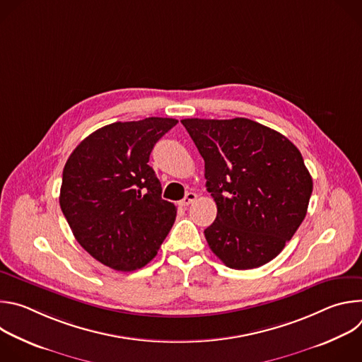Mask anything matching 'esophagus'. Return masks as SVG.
<instances>
[{
  "label": "esophagus",
  "instance_id": "1",
  "mask_svg": "<svg viewBox=\"0 0 362 362\" xmlns=\"http://www.w3.org/2000/svg\"><path fill=\"white\" fill-rule=\"evenodd\" d=\"M196 193H193V192H187L186 193V196L179 202V204L182 206V208H186V206H189L190 203H193L194 200H196Z\"/></svg>",
  "mask_w": 362,
  "mask_h": 362
}]
</instances>
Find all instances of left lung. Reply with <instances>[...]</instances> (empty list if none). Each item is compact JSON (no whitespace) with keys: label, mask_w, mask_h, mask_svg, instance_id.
I'll list each match as a JSON object with an SVG mask.
<instances>
[{"label":"left lung","mask_w":362,"mask_h":362,"mask_svg":"<svg viewBox=\"0 0 362 362\" xmlns=\"http://www.w3.org/2000/svg\"><path fill=\"white\" fill-rule=\"evenodd\" d=\"M204 160L218 215L204 229L212 252L232 269L259 268L285 247L305 219L313 177L284 134L245 117L185 119Z\"/></svg>","instance_id":"8db88e82"}]
</instances>
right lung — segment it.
Returning a JSON list of instances; mask_svg holds the SVG:
<instances>
[{
    "mask_svg": "<svg viewBox=\"0 0 362 362\" xmlns=\"http://www.w3.org/2000/svg\"><path fill=\"white\" fill-rule=\"evenodd\" d=\"M176 119L117 122L87 136L70 154L60 189L62 211L77 242L103 265L130 272L147 265L176 219L147 165Z\"/></svg>",
    "mask_w": 362,
    "mask_h": 362,
    "instance_id": "add662e5",
    "label": "right lung"
}]
</instances>
